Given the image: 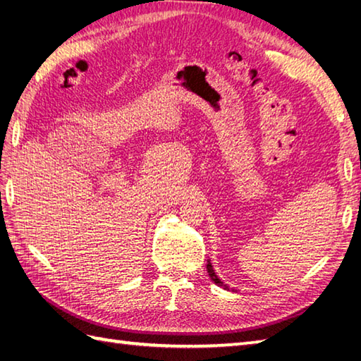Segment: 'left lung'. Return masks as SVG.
Here are the masks:
<instances>
[{"label":"left lung","mask_w":361,"mask_h":361,"mask_svg":"<svg viewBox=\"0 0 361 361\" xmlns=\"http://www.w3.org/2000/svg\"><path fill=\"white\" fill-rule=\"evenodd\" d=\"M206 268H208V274H209V278L212 279V282L214 283H217L219 287H221V288H225V290H231V291H234V288H229L226 283L221 281L219 276L216 274V271H214V267H212V264H211V260H208V264H206Z\"/></svg>","instance_id":"left-lung-1"}]
</instances>
